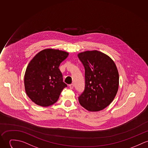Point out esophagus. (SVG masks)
I'll list each match as a JSON object with an SVG mask.
<instances>
[{
	"label": "esophagus",
	"mask_w": 148,
	"mask_h": 148,
	"mask_svg": "<svg viewBox=\"0 0 148 148\" xmlns=\"http://www.w3.org/2000/svg\"><path fill=\"white\" fill-rule=\"evenodd\" d=\"M69 87H70V88L71 90H73V88H74V84H70V85H69Z\"/></svg>",
	"instance_id": "obj_1"
}]
</instances>
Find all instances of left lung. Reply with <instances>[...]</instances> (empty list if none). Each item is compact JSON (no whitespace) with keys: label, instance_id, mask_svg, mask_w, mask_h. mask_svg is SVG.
I'll use <instances>...</instances> for the list:
<instances>
[{"label":"left lung","instance_id":"1","mask_svg":"<svg viewBox=\"0 0 148 148\" xmlns=\"http://www.w3.org/2000/svg\"><path fill=\"white\" fill-rule=\"evenodd\" d=\"M85 69V87L78 97L81 106L90 112L102 110L114 100L119 87V73L113 60L94 50L79 53Z\"/></svg>","mask_w":148,"mask_h":148}]
</instances>
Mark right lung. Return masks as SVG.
Listing matches in <instances>:
<instances>
[{"label":"right lung","instance_id":"right-lung-1","mask_svg":"<svg viewBox=\"0 0 148 148\" xmlns=\"http://www.w3.org/2000/svg\"><path fill=\"white\" fill-rule=\"evenodd\" d=\"M68 55L65 51L48 48L30 61L25 71L24 85L27 95L35 104L44 107L53 105L67 87L58 68Z\"/></svg>","mask_w":148,"mask_h":148}]
</instances>
